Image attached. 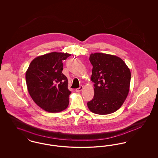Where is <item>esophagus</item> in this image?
<instances>
[{"mask_svg":"<svg viewBox=\"0 0 158 158\" xmlns=\"http://www.w3.org/2000/svg\"><path fill=\"white\" fill-rule=\"evenodd\" d=\"M83 86H80V87L79 88H77L76 89V92H80V91H81V90H82L83 89Z\"/></svg>","mask_w":158,"mask_h":158,"instance_id":"1","label":"esophagus"}]
</instances>
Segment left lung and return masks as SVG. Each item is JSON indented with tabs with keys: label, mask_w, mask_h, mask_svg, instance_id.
I'll list each match as a JSON object with an SVG mask.
<instances>
[{
	"label": "left lung",
	"mask_w": 158,
	"mask_h": 158,
	"mask_svg": "<svg viewBox=\"0 0 158 158\" xmlns=\"http://www.w3.org/2000/svg\"><path fill=\"white\" fill-rule=\"evenodd\" d=\"M93 68L91 81L94 82V96L87 105L91 112L105 115L118 110L129 92L131 73L121 58L96 53L89 57Z\"/></svg>",
	"instance_id": "obj_1"
}]
</instances>
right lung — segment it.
<instances>
[{"mask_svg": "<svg viewBox=\"0 0 158 158\" xmlns=\"http://www.w3.org/2000/svg\"><path fill=\"white\" fill-rule=\"evenodd\" d=\"M70 56L52 52L38 56L31 62L26 72L31 97L47 112L59 113L68 106L71 92L68 89V78L62 73V61Z\"/></svg>", "mask_w": 158, "mask_h": 158, "instance_id": "obj_1", "label": "right lung"}]
</instances>
